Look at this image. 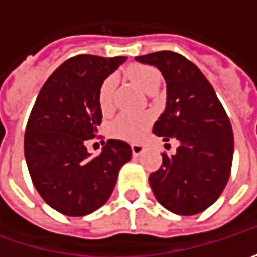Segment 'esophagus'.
<instances>
[{
	"mask_svg": "<svg viewBox=\"0 0 257 257\" xmlns=\"http://www.w3.org/2000/svg\"><path fill=\"white\" fill-rule=\"evenodd\" d=\"M143 152H144L143 144H139V143L132 144V153H133V156H140Z\"/></svg>",
	"mask_w": 257,
	"mask_h": 257,
	"instance_id": "esophagus-1",
	"label": "esophagus"
}]
</instances>
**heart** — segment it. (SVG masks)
Returning <instances> with one entry per match:
<instances>
[{
    "mask_svg": "<svg viewBox=\"0 0 257 257\" xmlns=\"http://www.w3.org/2000/svg\"><path fill=\"white\" fill-rule=\"evenodd\" d=\"M127 77L137 84L146 93H153L160 85V74L157 70L149 65H132L125 71ZM114 88H115V78L113 75L107 77L98 88V104L104 114L110 113L113 110ZM150 115L144 113H124L120 114L111 125V133L114 137L123 140H139L147 127L150 125Z\"/></svg>",
    "mask_w": 257,
    "mask_h": 257,
    "instance_id": "1",
    "label": "heart"
}]
</instances>
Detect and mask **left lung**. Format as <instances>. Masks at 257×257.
<instances>
[{
    "label": "left lung",
    "instance_id": "obj_1",
    "mask_svg": "<svg viewBox=\"0 0 257 257\" xmlns=\"http://www.w3.org/2000/svg\"><path fill=\"white\" fill-rule=\"evenodd\" d=\"M154 65L166 81V108L153 133L179 147L163 154L162 167L149 182L157 202L167 210L192 216L219 199L227 184L233 159V132L223 105L203 73L186 57L159 51L136 57Z\"/></svg>",
    "mask_w": 257,
    "mask_h": 257
}]
</instances>
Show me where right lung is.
<instances>
[{
  "mask_svg": "<svg viewBox=\"0 0 257 257\" xmlns=\"http://www.w3.org/2000/svg\"><path fill=\"white\" fill-rule=\"evenodd\" d=\"M127 58L81 54L60 65L43 85L25 128L24 154L37 192L65 216L100 209L114 190L132 147L110 139L98 156L85 140L101 124L98 88Z\"/></svg>",
  "mask_w": 257,
  "mask_h": 257,
  "instance_id": "right-lung-1",
  "label": "right lung"
}]
</instances>
